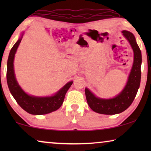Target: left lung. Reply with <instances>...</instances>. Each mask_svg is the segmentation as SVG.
<instances>
[{
  "mask_svg": "<svg viewBox=\"0 0 151 151\" xmlns=\"http://www.w3.org/2000/svg\"><path fill=\"white\" fill-rule=\"evenodd\" d=\"M122 34L129 40L134 52L133 67L124 88L115 98L108 100L96 98L88 88H86L84 90L88 106L95 112L100 114L115 115L124 111L133 102L139 87L141 80V51L132 33L124 30Z\"/></svg>",
  "mask_w": 151,
  "mask_h": 151,
  "instance_id": "obj_1",
  "label": "left lung"
}]
</instances>
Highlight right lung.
I'll list each match as a JSON object with an SVG mask.
<instances>
[{
  "mask_svg": "<svg viewBox=\"0 0 151 151\" xmlns=\"http://www.w3.org/2000/svg\"><path fill=\"white\" fill-rule=\"evenodd\" d=\"M21 40L22 37L15 43L10 51L8 58L7 82L10 92L20 106L30 114L44 115L58 110L63 104L66 93L73 82H68L58 92L51 97L38 98L29 96L24 92L16 81L14 71V55Z\"/></svg>",
  "mask_w": 151,
  "mask_h": 151,
  "instance_id": "add662e5",
  "label": "right lung"
}]
</instances>
